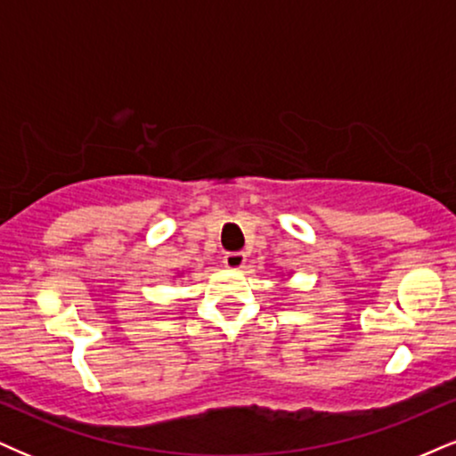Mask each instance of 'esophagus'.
<instances>
[{
    "label": "esophagus",
    "instance_id": "esophagus-1",
    "mask_svg": "<svg viewBox=\"0 0 456 456\" xmlns=\"http://www.w3.org/2000/svg\"><path fill=\"white\" fill-rule=\"evenodd\" d=\"M244 263H246L244 252H227V255L223 256V265L229 267V270H240V267H244Z\"/></svg>",
    "mask_w": 456,
    "mask_h": 456
}]
</instances>
